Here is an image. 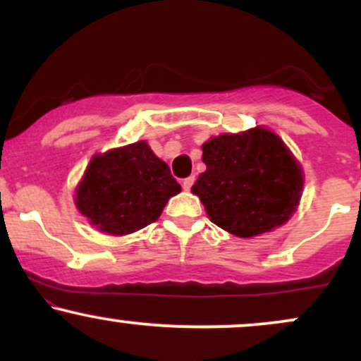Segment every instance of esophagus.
<instances>
[{
	"instance_id": "34e87169",
	"label": "esophagus",
	"mask_w": 361,
	"mask_h": 361,
	"mask_svg": "<svg viewBox=\"0 0 361 361\" xmlns=\"http://www.w3.org/2000/svg\"><path fill=\"white\" fill-rule=\"evenodd\" d=\"M193 181H195V176H188V178H185L183 180V190H186V192H190V188H192V185H193Z\"/></svg>"
}]
</instances>
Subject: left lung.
Returning <instances> with one entry per match:
<instances>
[{
	"label": "left lung",
	"instance_id": "8db88e82",
	"mask_svg": "<svg viewBox=\"0 0 361 361\" xmlns=\"http://www.w3.org/2000/svg\"><path fill=\"white\" fill-rule=\"evenodd\" d=\"M207 169L192 186L215 226L255 238L283 226L297 210L304 171L275 132L255 127L202 146Z\"/></svg>",
	"mask_w": 361,
	"mask_h": 361
}]
</instances>
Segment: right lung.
I'll list each match as a JSON object with an SVG mask.
<instances>
[{
	"label": "right lung",
	"instance_id": "right-lung-1",
	"mask_svg": "<svg viewBox=\"0 0 361 361\" xmlns=\"http://www.w3.org/2000/svg\"><path fill=\"white\" fill-rule=\"evenodd\" d=\"M180 192L168 164L146 140H139L91 157L74 204L98 231L126 235L157 221L169 198Z\"/></svg>",
	"mask_w": 361,
	"mask_h": 361
}]
</instances>
